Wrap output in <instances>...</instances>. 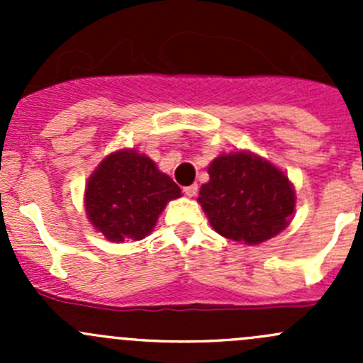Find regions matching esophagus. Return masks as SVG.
Wrapping results in <instances>:
<instances>
[{
  "label": "esophagus",
  "instance_id": "34e87169",
  "mask_svg": "<svg viewBox=\"0 0 363 363\" xmlns=\"http://www.w3.org/2000/svg\"><path fill=\"white\" fill-rule=\"evenodd\" d=\"M196 193H199V186H196V184L186 186V188H184V195L189 196V199H193V196H195Z\"/></svg>",
  "mask_w": 363,
  "mask_h": 363
}]
</instances>
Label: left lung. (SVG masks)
I'll return each instance as SVG.
<instances>
[{
    "label": "left lung",
    "mask_w": 363,
    "mask_h": 363,
    "mask_svg": "<svg viewBox=\"0 0 363 363\" xmlns=\"http://www.w3.org/2000/svg\"><path fill=\"white\" fill-rule=\"evenodd\" d=\"M208 182L199 202L219 235L235 242H265L283 232L295 211L288 175L247 151L218 156L207 168Z\"/></svg>",
    "instance_id": "8db88e82"
}]
</instances>
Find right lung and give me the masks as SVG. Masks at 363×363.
Segmentation results:
<instances>
[{
	"mask_svg": "<svg viewBox=\"0 0 363 363\" xmlns=\"http://www.w3.org/2000/svg\"><path fill=\"white\" fill-rule=\"evenodd\" d=\"M181 188L135 149L112 152L98 164L86 184V214L111 242L142 240L152 232L170 200Z\"/></svg>",
	"mask_w": 363,
	"mask_h": 363,
	"instance_id": "obj_1",
	"label": "right lung"
}]
</instances>
